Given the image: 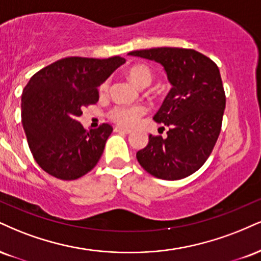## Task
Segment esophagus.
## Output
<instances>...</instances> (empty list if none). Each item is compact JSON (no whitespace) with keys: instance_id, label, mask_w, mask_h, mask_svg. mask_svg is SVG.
Wrapping results in <instances>:
<instances>
[{"instance_id":"34e87169","label":"esophagus","mask_w":261,"mask_h":261,"mask_svg":"<svg viewBox=\"0 0 261 261\" xmlns=\"http://www.w3.org/2000/svg\"><path fill=\"white\" fill-rule=\"evenodd\" d=\"M114 131H115V133H121V134H126V135L131 133L130 128H124V127H120V126H115Z\"/></svg>"}]
</instances>
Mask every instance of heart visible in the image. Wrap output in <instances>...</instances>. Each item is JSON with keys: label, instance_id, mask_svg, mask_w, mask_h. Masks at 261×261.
Listing matches in <instances>:
<instances>
[{"label": "heart", "instance_id": "heart-1", "mask_svg": "<svg viewBox=\"0 0 261 261\" xmlns=\"http://www.w3.org/2000/svg\"><path fill=\"white\" fill-rule=\"evenodd\" d=\"M128 77L134 81L135 84L139 85V86L143 87L147 86L152 83L153 79V73L150 70V68L146 64H135L127 70ZM108 81L100 84L99 91L100 92H105L108 89ZM147 113V107L142 105H135V106H124V105H118L109 111L108 115L113 121L117 122V124L121 125V126L128 127L133 126L136 124V121Z\"/></svg>", "mask_w": 261, "mask_h": 261}]
</instances>
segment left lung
Here are the masks:
<instances>
[{
    "instance_id": "obj_1",
    "label": "left lung",
    "mask_w": 261,
    "mask_h": 261,
    "mask_svg": "<svg viewBox=\"0 0 261 261\" xmlns=\"http://www.w3.org/2000/svg\"><path fill=\"white\" fill-rule=\"evenodd\" d=\"M164 67L172 85L154 121L169 127L168 137L149 135L136 153L140 165L163 180H180L203 166L221 131L226 96L218 65L191 48L161 47L133 51Z\"/></svg>"
}]
</instances>
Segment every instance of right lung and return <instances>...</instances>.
<instances>
[{"instance_id": "obj_1", "label": "right lung", "mask_w": 261, "mask_h": 261, "mask_svg": "<svg viewBox=\"0 0 261 261\" xmlns=\"http://www.w3.org/2000/svg\"><path fill=\"white\" fill-rule=\"evenodd\" d=\"M125 59L67 57L34 74L21 93V121L34 159L59 180H76L95 168L113 126L86 131L76 120L96 105L97 87Z\"/></svg>"}]
</instances>
